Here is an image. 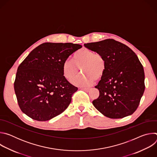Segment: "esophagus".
<instances>
[{"instance_id": "esophagus-1", "label": "esophagus", "mask_w": 157, "mask_h": 157, "mask_svg": "<svg viewBox=\"0 0 157 157\" xmlns=\"http://www.w3.org/2000/svg\"><path fill=\"white\" fill-rule=\"evenodd\" d=\"M82 89V90H83V91H86V92H88L89 91V89H89V88H86V87H85V88H82L81 89Z\"/></svg>"}]
</instances>
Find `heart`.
<instances>
[{"mask_svg": "<svg viewBox=\"0 0 157 157\" xmlns=\"http://www.w3.org/2000/svg\"><path fill=\"white\" fill-rule=\"evenodd\" d=\"M84 75L72 80V83L78 86H88L94 80L101 79L106 69L104 57L99 53L83 48L76 52L72 60L66 59L63 64V75L68 81L71 80L78 73L79 69Z\"/></svg>", "mask_w": 157, "mask_h": 157, "instance_id": "heart-1", "label": "heart"}]
</instances>
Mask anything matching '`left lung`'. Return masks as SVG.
<instances>
[{
  "instance_id": "obj_1",
  "label": "left lung",
  "mask_w": 157,
  "mask_h": 157,
  "mask_svg": "<svg viewBox=\"0 0 157 157\" xmlns=\"http://www.w3.org/2000/svg\"><path fill=\"white\" fill-rule=\"evenodd\" d=\"M101 53L106 62L105 71L95 86L99 96L93 104L104 116L121 119L137 109L145 90V74L137 56L125 44L113 39L84 44Z\"/></svg>"
}]
</instances>
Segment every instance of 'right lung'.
I'll use <instances>...</instances> for the list:
<instances>
[{"label": "right lung", "instance_id": "right-lung-1", "mask_svg": "<svg viewBox=\"0 0 157 157\" xmlns=\"http://www.w3.org/2000/svg\"><path fill=\"white\" fill-rule=\"evenodd\" d=\"M82 48L71 43H44L19 65L14 82L18 105L29 117L47 121L68 107L78 87L63 75L65 60Z\"/></svg>", "mask_w": 157, "mask_h": 157}]
</instances>
